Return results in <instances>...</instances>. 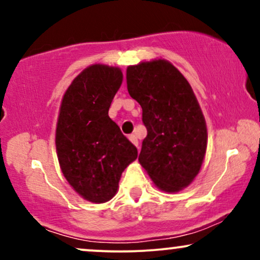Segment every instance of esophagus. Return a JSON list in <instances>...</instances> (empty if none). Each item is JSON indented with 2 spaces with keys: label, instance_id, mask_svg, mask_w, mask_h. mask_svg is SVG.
Wrapping results in <instances>:
<instances>
[{
  "label": "esophagus",
  "instance_id": "1",
  "mask_svg": "<svg viewBox=\"0 0 260 260\" xmlns=\"http://www.w3.org/2000/svg\"><path fill=\"white\" fill-rule=\"evenodd\" d=\"M128 138H129L131 142H132L137 148H139V142H138V138H137L136 134H131V136L128 137Z\"/></svg>",
  "mask_w": 260,
  "mask_h": 260
}]
</instances>
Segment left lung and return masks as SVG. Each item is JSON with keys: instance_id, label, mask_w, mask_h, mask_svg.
Masks as SVG:
<instances>
[{"instance_id": "8db88e82", "label": "left lung", "mask_w": 260, "mask_h": 260, "mask_svg": "<svg viewBox=\"0 0 260 260\" xmlns=\"http://www.w3.org/2000/svg\"><path fill=\"white\" fill-rule=\"evenodd\" d=\"M127 89L143 110L148 131L139 162L160 189L177 192L197 175L207 150V126L196 95L164 59L127 68Z\"/></svg>"}]
</instances>
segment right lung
<instances>
[{"label":"right lung","mask_w":260,"mask_h":260,"mask_svg":"<svg viewBox=\"0 0 260 260\" xmlns=\"http://www.w3.org/2000/svg\"><path fill=\"white\" fill-rule=\"evenodd\" d=\"M121 84V70L92 64L73 80L62 99L56 129L59 166L74 190L92 203H105L116 194L122 172L138 156L109 117Z\"/></svg>","instance_id":"obj_1"}]
</instances>
